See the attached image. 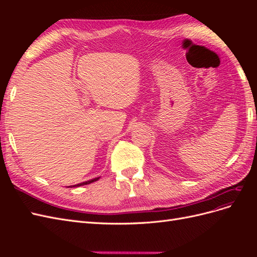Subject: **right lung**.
<instances>
[{
	"mask_svg": "<svg viewBox=\"0 0 257 257\" xmlns=\"http://www.w3.org/2000/svg\"><path fill=\"white\" fill-rule=\"evenodd\" d=\"M99 178H95V179H92V180H89V181H85V182H82V183H79V184H76V185H74V186H81V185H84V184H90V183H92V182H94V181H97Z\"/></svg>",
	"mask_w": 257,
	"mask_h": 257,
	"instance_id": "obj_1",
	"label": "right lung"
}]
</instances>
